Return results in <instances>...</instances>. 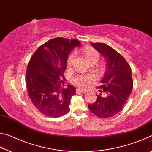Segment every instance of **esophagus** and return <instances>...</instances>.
I'll use <instances>...</instances> for the list:
<instances>
[{
    "label": "esophagus",
    "mask_w": 152,
    "mask_h": 152,
    "mask_svg": "<svg viewBox=\"0 0 152 152\" xmlns=\"http://www.w3.org/2000/svg\"><path fill=\"white\" fill-rule=\"evenodd\" d=\"M87 91H83V90H81V89H76V93L77 94H80V93H86Z\"/></svg>",
    "instance_id": "1"
}]
</instances>
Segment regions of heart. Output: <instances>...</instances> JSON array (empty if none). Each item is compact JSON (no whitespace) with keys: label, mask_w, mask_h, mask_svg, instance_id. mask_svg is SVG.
I'll list each match as a JSON object with an SVG mask.
<instances>
[{"label":"heart","mask_w":152,"mask_h":152,"mask_svg":"<svg viewBox=\"0 0 152 152\" xmlns=\"http://www.w3.org/2000/svg\"><path fill=\"white\" fill-rule=\"evenodd\" d=\"M84 56L86 58L87 60L89 61V62H91L92 61H97L100 58L99 53L94 49L89 47H85L82 49ZM76 56V53L75 51L72 52L69 55L68 60H67V65L70 66L72 64ZM94 80V76L91 74L89 75H78L73 77L72 78V83L76 86L80 88H87L91 86V84Z\"/></svg>","instance_id":"obj_1"}]
</instances>
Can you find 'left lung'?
Masks as SVG:
<instances>
[{
	"label": "left lung",
	"instance_id": "obj_1",
	"mask_svg": "<svg viewBox=\"0 0 152 152\" xmlns=\"http://www.w3.org/2000/svg\"><path fill=\"white\" fill-rule=\"evenodd\" d=\"M107 60V70L99 86L100 92L94 103L88 104L92 113L99 118L114 116L122 110L132 92L133 81L132 69L125 59L105 43H91Z\"/></svg>",
	"mask_w": 152,
	"mask_h": 152
}]
</instances>
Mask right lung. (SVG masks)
Here are the masks:
<instances>
[{
	"mask_svg": "<svg viewBox=\"0 0 152 152\" xmlns=\"http://www.w3.org/2000/svg\"><path fill=\"white\" fill-rule=\"evenodd\" d=\"M79 45L78 40L56 37L40 45L30 59L26 72L28 94L45 116L59 117L70 110L76 88L70 84L64 88V73L69 53Z\"/></svg>",
	"mask_w": 152,
	"mask_h": 152,
	"instance_id": "add662e5",
	"label": "right lung"
}]
</instances>
